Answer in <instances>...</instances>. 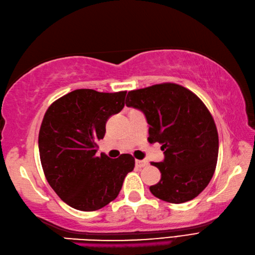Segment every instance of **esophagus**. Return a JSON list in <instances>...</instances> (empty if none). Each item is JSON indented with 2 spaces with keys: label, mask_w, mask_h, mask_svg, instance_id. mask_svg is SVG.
<instances>
[{
  "label": "esophagus",
  "mask_w": 255,
  "mask_h": 255,
  "mask_svg": "<svg viewBox=\"0 0 255 255\" xmlns=\"http://www.w3.org/2000/svg\"><path fill=\"white\" fill-rule=\"evenodd\" d=\"M147 165V161L146 160H135V166L142 168V167H145Z\"/></svg>",
  "instance_id": "1"
}]
</instances>
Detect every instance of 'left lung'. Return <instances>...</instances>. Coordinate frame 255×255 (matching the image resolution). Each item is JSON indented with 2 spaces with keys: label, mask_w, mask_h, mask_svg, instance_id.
<instances>
[{
  "label": "left lung",
  "mask_w": 255,
  "mask_h": 255,
  "mask_svg": "<svg viewBox=\"0 0 255 255\" xmlns=\"http://www.w3.org/2000/svg\"><path fill=\"white\" fill-rule=\"evenodd\" d=\"M125 103L144 114L148 142L164 151V160L151 162L161 173L151 193L171 204L197 197L212 179L219 154L217 126L205 104L171 83L129 91Z\"/></svg>",
  "instance_id": "8db88e82"
}]
</instances>
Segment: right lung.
Segmentation results:
<instances>
[{
	"label": "right lung",
	"instance_id": "add662e5",
	"mask_svg": "<svg viewBox=\"0 0 255 255\" xmlns=\"http://www.w3.org/2000/svg\"><path fill=\"white\" fill-rule=\"evenodd\" d=\"M126 94L76 89L56 100L44 115L38 151L45 177L56 194L76 210L95 211L110 204L133 170L130 154L115 159L96 156L106 124L123 110Z\"/></svg>",
	"mask_w": 255,
	"mask_h": 255
}]
</instances>
